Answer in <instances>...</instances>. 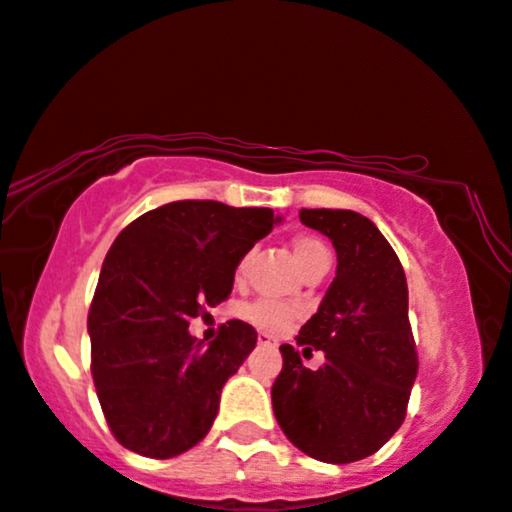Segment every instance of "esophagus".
I'll list each match as a JSON object with an SVG mask.
<instances>
[{"label":"esophagus","mask_w":512,"mask_h":512,"mask_svg":"<svg viewBox=\"0 0 512 512\" xmlns=\"http://www.w3.org/2000/svg\"><path fill=\"white\" fill-rule=\"evenodd\" d=\"M257 343L262 345V348H278V341H276V338H271L269 334H259Z\"/></svg>","instance_id":"1"}]
</instances>
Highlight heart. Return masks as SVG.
Returning a JSON list of instances; mask_svg holds the SVG:
<instances>
[{
  "label": "heart",
  "instance_id": "1",
  "mask_svg": "<svg viewBox=\"0 0 512 512\" xmlns=\"http://www.w3.org/2000/svg\"><path fill=\"white\" fill-rule=\"evenodd\" d=\"M290 250H292L294 264H297V269L301 271V276L311 271L313 266L329 262V250L325 248V243L313 239V236H297V239L292 241ZM248 264H250V255L241 257V262L236 264V280L246 278ZM243 318H246L250 325H255L257 329L269 331V334H280V331H285L292 325L294 318H297V311L290 306L276 304V301H255V304L243 308Z\"/></svg>",
  "mask_w": 512,
  "mask_h": 512
}]
</instances>
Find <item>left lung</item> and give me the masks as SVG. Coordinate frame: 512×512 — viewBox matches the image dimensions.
I'll use <instances>...</instances> for the list:
<instances>
[{"mask_svg": "<svg viewBox=\"0 0 512 512\" xmlns=\"http://www.w3.org/2000/svg\"><path fill=\"white\" fill-rule=\"evenodd\" d=\"M299 218L336 250V278L297 336V345L325 352V364L306 369L292 345H280L273 413L308 457L350 464L383 448L406 417L417 376L406 273L362 213L301 208Z\"/></svg>", "mask_w": 512, "mask_h": 512, "instance_id": "8db88e82", "label": "left lung"}]
</instances>
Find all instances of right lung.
<instances>
[{
    "mask_svg": "<svg viewBox=\"0 0 512 512\" xmlns=\"http://www.w3.org/2000/svg\"><path fill=\"white\" fill-rule=\"evenodd\" d=\"M276 222L271 208L171 201L113 241L88 334L99 403L127 450L169 459L211 431L222 387L253 352L257 331L229 320L204 345L187 327L232 294L236 264Z\"/></svg>",
    "mask_w": 512,
    "mask_h": 512,
    "instance_id": "obj_1",
    "label": "right lung"
}]
</instances>
